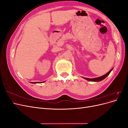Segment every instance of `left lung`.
Returning <instances> with one entry per match:
<instances>
[{
	"mask_svg": "<svg viewBox=\"0 0 128 128\" xmlns=\"http://www.w3.org/2000/svg\"><path fill=\"white\" fill-rule=\"evenodd\" d=\"M112 69L111 70H110L109 72H108L107 74H106L105 75H104L102 76H100L99 77H97V78H84L85 79L87 80H89V81H92V82H99V81H100V80H103L104 79L106 78V77L110 74V72H111V71L112 70Z\"/></svg>",
	"mask_w": 128,
	"mask_h": 128,
	"instance_id": "obj_1",
	"label": "left lung"
}]
</instances>
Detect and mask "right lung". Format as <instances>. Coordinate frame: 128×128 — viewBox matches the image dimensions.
Here are the masks:
<instances>
[{"label":"right lung","mask_w":128,"mask_h":128,"mask_svg":"<svg viewBox=\"0 0 128 128\" xmlns=\"http://www.w3.org/2000/svg\"><path fill=\"white\" fill-rule=\"evenodd\" d=\"M32 83H36V82H32Z\"/></svg>","instance_id":"add662e5"}]
</instances>
